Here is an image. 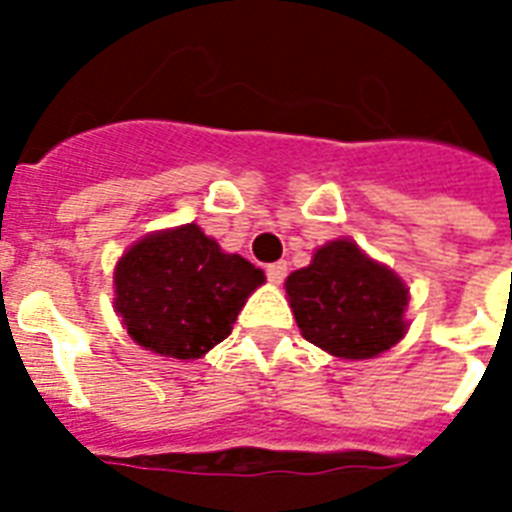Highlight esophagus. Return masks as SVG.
<instances>
[{
	"mask_svg": "<svg viewBox=\"0 0 512 512\" xmlns=\"http://www.w3.org/2000/svg\"><path fill=\"white\" fill-rule=\"evenodd\" d=\"M265 276H268V281H271V284H281V281H284V276H287V263H284V260H279V263H271L268 268H265Z\"/></svg>",
	"mask_w": 512,
	"mask_h": 512,
	"instance_id": "esophagus-1",
	"label": "esophagus"
}]
</instances>
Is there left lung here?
<instances>
[{
	"mask_svg": "<svg viewBox=\"0 0 512 512\" xmlns=\"http://www.w3.org/2000/svg\"><path fill=\"white\" fill-rule=\"evenodd\" d=\"M284 287L305 340L337 358H374L406 335L409 289L350 239L316 249Z\"/></svg>",
	"mask_w": 512,
	"mask_h": 512,
	"instance_id": "8db88e82",
	"label": "left lung"
}]
</instances>
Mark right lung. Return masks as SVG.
<instances>
[{
  "label": "right lung",
  "mask_w": 512,
  "mask_h": 512,
  "mask_svg": "<svg viewBox=\"0 0 512 512\" xmlns=\"http://www.w3.org/2000/svg\"><path fill=\"white\" fill-rule=\"evenodd\" d=\"M260 268L228 255L196 223L135 241L116 263L114 308L127 335L170 358H201L231 335Z\"/></svg>",
  "instance_id": "obj_1"
}]
</instances>
